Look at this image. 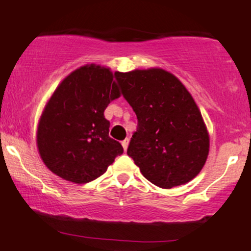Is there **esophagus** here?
I'll return each mask as SVG.
<instances>
[{
    "label": "esophagus",
    "instance_id": "obj_1",
    "mask_svg": "<svg viewBox=\"0 0 251 251\" xmlns=\"http://www.w3.org/2000/svg\"><path fill=\"white\" fill-rule=\"evenodd\" d=\"M128 143H129V139H128V138H126L125 140H123V142H122V145H123V148H124V151H127Z\"/></svg>",
    "mask_w": 251,
    "mask_h": 251
}]
</instances>
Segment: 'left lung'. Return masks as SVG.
Listing matches in <instances>:
<instances>
[{"label":"left lung","mask_w":251,"mask_h":251,"mask_svg":"<svg viewBox=\"0 0 251 251\" xmlns=\"http://www.w3.org/2000/svg\"><path fill=\"white\" fill-rule=\"evenodd\" d=\"M137 114L127 154L144 177L163 189L189 183L208 159L210 137L200 108L177 76L163 68L117 72Z\"/></svg>","instance_id":"1"}]
</instances>
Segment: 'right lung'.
I'll use <instances>...</instances> for the list:
<instances>
[{"label": "right lung", "instance_id": "add662e5", "mask_svg": "<svg viewBox=\"0 0 251 251\" xmlns=\"http://www.w3.org/2000/svg\"><path fill=\"white\" fill-rule=\"evenodd\" d=\"M116 74L108 67L85 65L59 83L37 124L36 146L45 165L75 184L94 180L124 152L109 138L103 111L119 98Z\"/></svg>", "mask_w": 251, "mask_h": 251}]
</instances>
